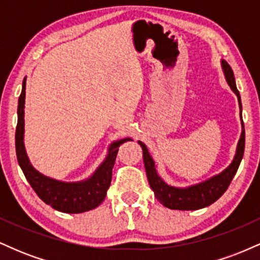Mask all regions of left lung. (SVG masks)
<instances>
[{
	"label": "left lung",
	"instance_id": "left-lung-1",
	"mask_svg": "<svg viewBox=\"0 0 260 260\" xmlns=\"http://www.w3.org/2000/svg\"><path fill=\"white\" fill-rule=\"evenodd\" d=\"M221 64L230 88L237 95L238 104H240L241 109V121H242V134H241V138L238 140L235 159L228 169L223 170L221 174L214 176V177L209 178L208 181L202 182V183L194 184V186H190L188 188L171 187L161 180L160 176L157 175L156 169H155L153 157L149 154L147 145L144 143L139 142L140 147L143 149V159H144V166L145 171H147L149 184H150L151 189L154 190L155 198L164 207L169 209H175V210H198V209L213 204L214 202H216L226 192L243 157L244 142H246V139H244V123L242 120L241 96L240 92L237 90V86H236L235 76L230 64L226 61H221Z\"/></svg>",
	"mask_w": 260,
	"mask_h": 260
}]
</instances>
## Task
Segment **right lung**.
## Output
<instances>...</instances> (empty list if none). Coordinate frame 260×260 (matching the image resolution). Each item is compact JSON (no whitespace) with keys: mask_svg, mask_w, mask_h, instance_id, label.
<instances>
[{"mask_svg":"<svg viewBox=\"0 0 260 260\" xmlns=\"http://www.w3.org/2000/svg\"><path fill=\"white\" fill-rule=\"evenodd\" d=\"M24 103H25V78L18 100V122L16 128V153L18 164L34 192L44 203L56 210L68 214H78L99 207L106 197V190L111 184L112 169L117 156L118 147L123 144L126 138L113 142L109 149L106 160L99 166L95 174L83 182H59L39 174L31 166L26 156L23 136H24Z\"/></svg>","mask_w":260,"mask_h":260,"instance_id":"1","label":"right lung"}]
</instances>
